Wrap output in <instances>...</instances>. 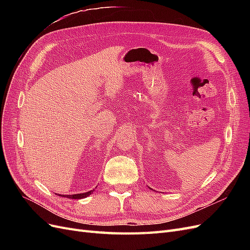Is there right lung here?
<instances>
[{"instance_id": "obj_1", "label": "right lung", "mask_w": 250, "mask_h": 250, "mask_svg": "<svg viewBox=\"0 0 250 250\" xmlns=\"http://www.w3.org/2000/svg\"><path fill=\"white\" fill-rule=\"evenodd\" d=\"M93 191H88V192L80 193V194H73V195H62V197H66V198H70V199H82V198H86L87 196H89L90 194L93 193Z\"/></svg>"}]
</instances>
